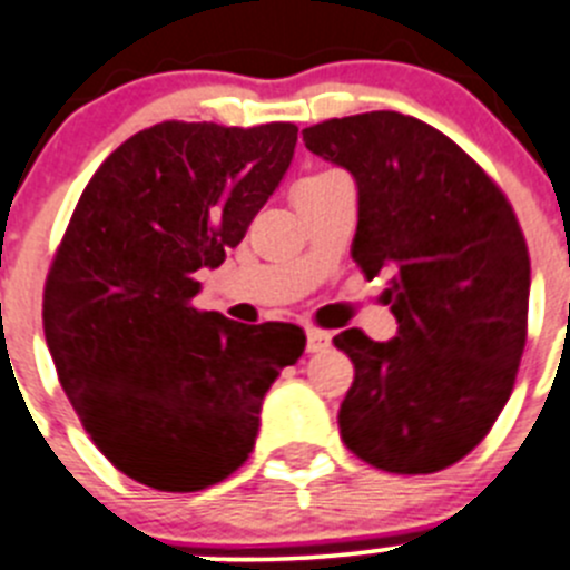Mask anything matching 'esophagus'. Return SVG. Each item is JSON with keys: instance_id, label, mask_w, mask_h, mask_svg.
I'll list each match as a JSON object with an SVG mask.
<instances>
[{"instance_id": "obj_1", "label": "esophagus", "mask_w": 570, "mask_h": 570, "mask_svg": "<svg viewBox=\"0 0 570 570\" xmlns=\"http://www.w3.org/2000/svg\"><path fill=\"white\" fill-rule=\"evenodd\" d=\"M333 341V335L324 330H307V352H324Z\"/></svg>"}]
</instances>
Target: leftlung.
Here are the masks:
<instances>
[{
  "label": "left lung",
  "instance_id": "1",
  "mask_svg": "<svg viewBox=\"0 0 570 570\" xmlns=\"http://www.w3.org/2000/svg\"><path fill=\"white\" fill-rule=\"evenodd\" d=\"M305 148L355 178L352 259L394 274L397 335L344 330L355 366L341 439L372 468H451L490 433L512 394L529 316V252L501 189L422 119L370 111L302 131Z\"/></svg>",
  "mask_w": 570,
  "mask_h": 570
}]
</instances>
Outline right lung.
<instances>
[{
    "label": "right lung",
    "mask_w": 570,
    "mask_h": 570,
    "mask_svg": "<svg viewBox=\"0 0 570 570\" xmlns=\"http://www.w3.org/2000/svg\"><path fill=\"white\" fill-rule=\"evenodd\" d=\"M296 126L159 122L119 145L75 207L45 288L58 381L102 456L161 492L248 459L265 392L305 352L296 324L189 305L288 173Z\"/></svg>",
    "instance_id": "obj_1"
}]
</instances>
